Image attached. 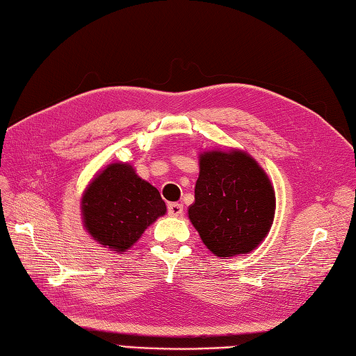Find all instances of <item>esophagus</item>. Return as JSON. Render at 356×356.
Segmentation results:
<instances>
[{"label":"esophagus","instance_id":"34e87169","mask_svg":"<svg viewBox=\"0 0 356 356\" xmlns=\"http://www.w3.org/2000/svg\"><path fill=\"white\" fill-rule=\"evenodd\" d=\"M168 212L170 216H181L183 215V204H179V202H170L168 206Z\"/></svg>","mask_w":356,"mask_h":356}]
</instances>
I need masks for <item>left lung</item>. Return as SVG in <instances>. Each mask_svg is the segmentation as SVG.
<instances>
[{
    "instance_id": "8db88e82",
    "label": "left lung",
    "mask_w": 356,
    "mask_h": 356,
    "mask_svg": "<svg viewBox=\"0 0 356 356\" xmlns=\"http://www.w3.org/2000/svg\"><path fill=\"white\" fill-rule=\"evenodd\" d=\"M275 191L267 173L239 149L200 154V177L188 220L216 257L250 253L269 234Z\"/></svg>"
}]
</instances>
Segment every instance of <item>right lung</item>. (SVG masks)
Returning a JSON list of instances; mask_svg holds the SVG:
<instances>
[{
	"label": "right lung",
	"mask_w": 356,
	"mask_h": 356,
	"mask_svg": "<svg viewBox=\"0 0 356 356\" xmlns=\"http://www.w3.org/2000/svg\"><path fill=\"white\" fill-rule=\"evenodd\" d=\"M156 187L127 163H112L92 179L81 198L83 224L89 235L115 252H126L152 222L165 213Z\"/></svg>",
	"instance_id": "1"
}]
</instances>
